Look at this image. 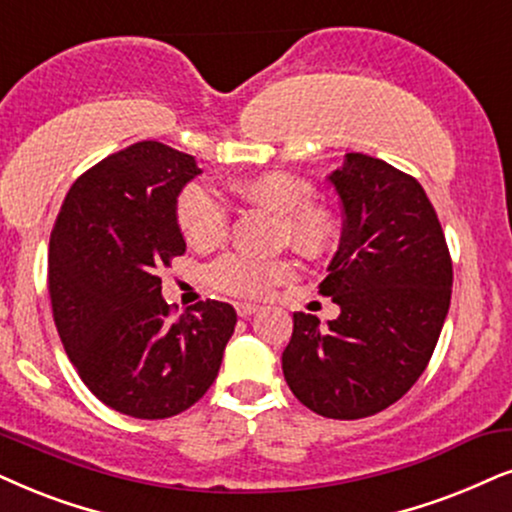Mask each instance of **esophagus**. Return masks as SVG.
<instances>
[{"label": "esophagus", "mask_w": 512, "mask_h": 512, "mask_svg": "<svg viewBox=\"0 0 512 512\" xmlns=\"http://www.w3.org/2000/svg\"><path fill=\"white\" fill-rule=\"evenodd\" d=\"M236 312H238V316H250V314L260 312V307H257V304H250V302H238Z\"/></svg>", "instance_id": "34e87169"}]
</instances>
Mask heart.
Instances as JSON below:
<instances>
[{
	"label": "heart",
	"instance_id": "heart-1",
	"mask_svg": "<svg viewBox=\"0 0 512 512\" xmlns=\"http://www.w3.org/2000/svg\"><path fill=\"white\" fill-rule=\"evenodd\" d=\"M243 203L269 210L281 217L290 245L307 260H326L338 250L342 238L340 219L333 208L314 203L316 189L309 179L288 172H264L231 184ZM174 217L186 243L198 250H212L229 234V210L215 191L189 184L177 196ZM210 283L226 295L267 297L281 283L290 281L293 267L286 260H255L226 255L212 264Z\"/></svg>",
	"mask_w": 512,
	"mask_h": 512
}]
</instances>
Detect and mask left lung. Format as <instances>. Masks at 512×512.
Segmentation results:
<instances>
[{
  "label": "left lung",
  "mask_w": 512,
  "mask_h": 512,
  "mask_svg": "<svg viewBox=\"0 0 512 512\" xmlns=\"http://www.w3.org/2000/svg\"><path fill=\"white\" fill-rule=\"evenodd\" d=\"M328 181L342 203L340 248L319 293L338 319L293 314L283 375L323 418L357 420L411 390L435 352L451 302V255L437 212L411 174L347 153Z\"/></svg>",
  "instance_id": "obj_1"
}]
</instances>
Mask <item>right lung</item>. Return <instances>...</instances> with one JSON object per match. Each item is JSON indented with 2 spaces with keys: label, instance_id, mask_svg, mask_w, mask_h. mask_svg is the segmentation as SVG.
Masks as SVG:
<instances>
[{
  "label": "right lung",
  "instance_id": "right-lung-1",
  "mask_svg": "<svg viewBox=\"0 0 512 512\" xmlns=\"http://www.w3.org/2000/svg\"><path fill=\"white\" fill-rule=\"evenodd\" d=\"M200 167L189 153L139 141L70 186L49 241L56 331L82 383L111 409L158 420L215 383L234 335L229 302L170 319L160 267L184 255L174 203Z\"/></svg>",
  "mask_w": 512,
  "mask_h": 512
}]
</instances>
